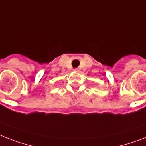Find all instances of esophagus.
Listing matches in <instances>:
<instances>
[{"label":"esophagus","mask_w":146,"mask_h":146,"mask_svg":"<svg viewBox=\"0 0 146 146\" xmlns=\"http://www.w3.org/2000/svg\"><path fill=\"white\" fill-rule=\"evenodd\" d=\"M74 70L76 71V72H80L81 70H80V68H79V67H77V68H75V69H74Z\"/></svg>","instance_id":"esophagus-1"}]
</instances>
